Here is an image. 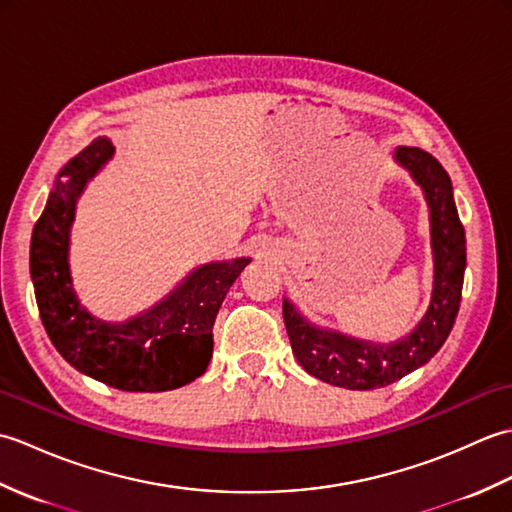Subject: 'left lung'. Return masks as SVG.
Returning <instances> with one entry per match:
<instances>
[{"label":"left lung","instance_id":"left-lung-1","mask_svg":"<svg viewBox=\"0 0 512 512\" xmlns=\"http://www.w3.org/2000/svg\"><path fill=\"white\" fill-rule=\"evenodd\" d=\"M391 158L422 189L429 209L431 299L416 328L402 339L378 343L314 323L284 297V321L299 365L310 376L334 387L365 391L391 385L411 374L436 356L460 310L466 237L455 209L449 173L420 147H398Z\"/></svg>","mask_w":512,"mask_h":512}]
</instances>
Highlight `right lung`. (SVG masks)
Instances as JSON below:
<instances>
[{
    "label": "right lung",
    "mask_w": 512,
    "mask_h": 512,
    "mask_svg": "<svg viewBox=\"0 0 512 512\" xmlns=\"http://www.w3.org/2000/svg\"><path fill=\"white\" fill-rule=\"evenodd\" d=\"M112 158L110 138H96L57 173L30 239L39 314L52 345L81 374L123 391L178 389L209 367L215 317L250 257L193 268L169 295L127 321L96 317L72 286L70 237L76 202Z\"/></svg>",
    "instance_id": "1"
}]
</instances>
